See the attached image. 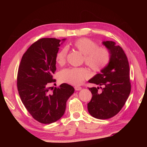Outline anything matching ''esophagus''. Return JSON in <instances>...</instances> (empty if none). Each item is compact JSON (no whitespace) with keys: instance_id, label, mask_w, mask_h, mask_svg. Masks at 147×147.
I'll return each instance as SVG.
<instances>
[{"instance_id":"obj_1","label":"esophagus","mask_w":147,"mask_h":147,"mask_svg":"<svg viewBox=\"0 0 147 147\" xmlns=\"http://www.w3.org/2000/svg\"><path fill=\"white\" fill-rule=\"evenodd\" d=\"M82 87L81 86H74V89H75V90H76V91H79V90H82Z\"/></svg>"}]
</instances>
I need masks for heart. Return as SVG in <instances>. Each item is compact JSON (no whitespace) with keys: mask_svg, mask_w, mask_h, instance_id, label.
Here are the masks:
<instances>
[{"mask_svg":"<svg viewBox=\"0 0 147 147\" xmlns=\"http://www.w3.org/2000/svg\"><path fill=\"white\" fill-rule=\"evenodd\" d=\"M71 46L83 54V61L85 64L95 72L102 70L110 61V51L104 47H98L96 43L91 39L78 38L74 40ZM67 54V48H62L56 54V62L60 65H64L66 62ZM89 76V71L85 67L64 69L59 74V78L61 82L73 85H81Z\"/></svg>","mask_w":147,"mask_h":147,"instance_id":"heart-1","label":"heart"}]
</instances>
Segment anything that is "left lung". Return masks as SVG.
Listing matches in <instances>:
<instances>
[{"label": "left lung", "mask_w": 147, "mask_h": 147, "mask_svg": "<svg viewBox=\"0 0 147 147\" xmlns=\"http://www.w3.org/2000/svg\"><path fill=\"white\" fill-rule=\"evenodd\" d=\"M111 52L108 65L101 73L88 82L102 86L88 88L92 94L88 104L90 115L99 119H107L118 114L127 100L131 92L129 65L127 56L119 45L112 41L103 42Z\"/></svg>", "instance_id": "1"}]
</instances>
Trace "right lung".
I'll list each match as a JSON object with an SVG mask.
<instances>
[{"label": "right lung", "instance_id": "obj_1", "mask_svg": "<svg viewBox=\"0 0 147 147\" xmlns=\"http://www.w3.org/2000/svg\"><path fill=\"white\" fill-rule=\"evenodd\" d=\"M60 42L52 38L37 40L23 54L18 68L17 87L21 101L31 115L42 124L59 120L74 92L67 83L50 91L49 84L56 82L52 74L56 71L55 55Z\"/></svg>", "mask_w": 147, "mask_h": 147}]
</instances>
